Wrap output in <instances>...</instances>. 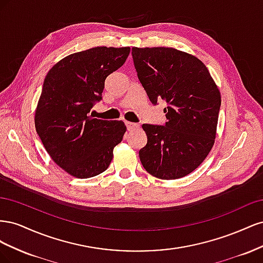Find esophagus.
I'll return each mask as SVG.
<instances>
[{"instance_id": "esophagus-1", "label": "esophagus", "mask_w": 263, "mask_h": 263, "mask_svg": "<svg viewBox=\"0 0 263 263\" xmlns=\"http://www.w3.org/2000/svg\"><path fill=\"white\" fill-rule=\"evenodd\" d=\"M125 124H126V127H127V130H128V132H133V130H135V129L139 128V125H138V124H136V123L126 122Z\"/></svg>"}]
</instances>
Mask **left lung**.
Here are the masks:
<instances>
[{
  "label": "left lung",
  "mask_w": 263,
  "mask_h": 263,
  "mask_svg": "<svg viewBox=\"0 0 263 263\" xmlns=\"http://www.w3.org/2000/svg\"><path fill=\"white\" fill-rule=\"evenodd\" d=\"M135 69L150 102L164 100V125L142 124L147 145L139 150L148 173L162 180L187 176L211 151L220 93L204 63L165 47L132 49Z\"/></svg>",
  "instance_id": "1"
}]
</instances>
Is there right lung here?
Masks as SVG:
<instances>
[{"label":"right lung","instance_id":"right-lung-1","mask_svg":"<svg viewBox=\"0 0 263 263\" xmlns=\"http://www.w3.org/2000/svg\"><path fill=\"white\" fill-rule=\"evenodd\" d=\"M129 47H94L67 55L47 73L35 127L52 160L71 176L87 179L104 172L122 141V121H103L89 113L102 100L107 76L121 68Z\"/></svg>","mask_w":263,"mask_h":263}]
</instances>
